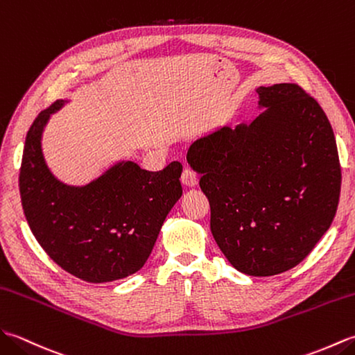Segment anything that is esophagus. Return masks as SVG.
Wrapping results in <instances>:
<instances>
[{
    "label": "esophagus",
    "instance_id": "34e87169",
    "mask_svg": "<svg viewBox=\"0 0 355 355\" xmlns=\"http://www.w3.org/2000/svg\"><path fill=\"white\" fill-rule=\"evenodd\" d=\"M180 182L185 187H196L199 182V178L191 168H184L182 175H180Z\"/></svg>",
    "mask_w": 355,
    "mask_h": 355
}]
</instances>
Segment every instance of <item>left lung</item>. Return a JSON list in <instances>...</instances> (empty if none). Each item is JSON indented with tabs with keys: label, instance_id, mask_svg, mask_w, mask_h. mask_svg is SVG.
I'll return each mask as SVG.
<instances>
[{
	"label": "left lung",
	"instance_id": "left-lung-1",
	"mask_svg": "<svg viewBox=\"0 0 355 355\" xmlns=\"http://www.w3.org/2000/svg\"><path fill=\"white\" fill-rule=\"evenodd\" d=\"M250 124L188 148L211 207V232L235 269L272 277L310 254L336 216L340 162L324 109L295 83L259 86Z\"/></svg>",
	"mask_w": 355,
	"mask_h": 355
}]
</instances>
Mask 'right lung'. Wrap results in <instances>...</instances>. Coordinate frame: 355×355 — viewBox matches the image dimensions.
Here are the masks:
<instances>
[{"label":"right lung","mask_w":355,"mask_h":355,"mask_svg":"<svg viewBox=\"0 0 355 355\" xmlns=\"http://www.w3.org/2000/svg\"><path fill=\"white\" fill-rule=\"evenodd\" d=\"M58 100L37 115L24 146L19 193L31 232L54 263L88 282H111L147 261L164 220L182 196V165L147 171L118 161L86 185L53 175L42 152V133Z\"/></svg>","instance_id":"1"}]
</instances>
